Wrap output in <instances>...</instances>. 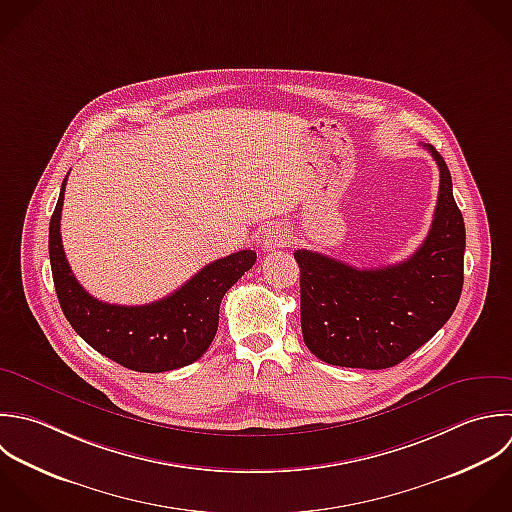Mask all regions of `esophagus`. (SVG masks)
Returning <instances> with one entry per match:
<instances>
[{"label":"esophagus","instance_id":"obj_1","mask_svg":"<svg viewBox=\"0 0 512 512\" xmlns=\"http://www.w3.org/2000/svg\"><path fill=\"white\" fill-rule=\"evenodd\" d=\"M289 243H291V235H289V231L283 225H273L263 235V247L267 251H273V249H279V247H287Z\"/></svg>","mask_w":512,"mask_h":512}]
</instances>
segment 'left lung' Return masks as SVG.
<instances>
[{
  "mask_svg": "<svg viewBox=\"0 0 512 512\" xmlns=\"http://www.w3.org/2000/svg\"><path fill=\"white\" fill-rule=\"evenodd\" d=\"M425 149L441 171L439 197L431 231L409 259L357 269L315 251H295L303 339L329 365L371 371L395 367L423 347L457 309L465 221L445 159L433 145Z\"/></svg>",
  "mask_w": 512,
  "mask_h": 512,
  "instance_id": "left-lung-1",
  "label": "left lung"
}]
</instances>
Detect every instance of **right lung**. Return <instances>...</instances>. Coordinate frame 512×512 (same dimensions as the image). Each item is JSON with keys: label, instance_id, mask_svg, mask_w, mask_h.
<instances>
[{"label": "right lung", "instance_id": "add662e5", "mask_svg": "<svg viewBox=\"0 0 512 512\" xmlns=\"http://www.w3.org/2000/svg\"><path fill=\"white\" fill-rule=\"evenodd\" d=\"M65 181L49 221V263L69 325L97 353L131 371L165 373L195 363L215 339L223 295L255 265L257 253L243 249L217 259L149 305L103 303L79 285L63 253L59 221Z\"/></svg>", "mask_w": 512, "mask_h": 512}]
</instances>
